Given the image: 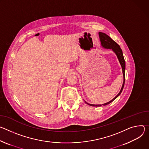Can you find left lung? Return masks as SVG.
<instances>
[{
    "label": "left lung",
    "mask_w": 149,
    "mask_h": 149,
    "mask_svg": "<svg viewBox=\"0 0 149 149\" xmlns=\"http://www.w3.org/2000/svg\"><path fill=\"white\" fill-rule=\"evenodd\" d=\"M99 36H100V41L101 42V45L104 48H107V49H111L116 54L118 59L120 63V64L121 65L122 68V70H123V77H124V81L123 84V86L122 88L120 91V92L118 93V94L115 96L114 98H113L111 101H110L109 102L104 104H102V105H107L110 103H111L113 101H114L115 99H116L122 92L123 89L124 88V84H125V60L123 56V52L122 49L120 48V45L116 42H115L113 40L111 39V37H109L108 35H107L105 33L103 32H99ZM87 104H88L90 106H92V107H101L102 106V105H93V104H90L87 103L86 102H85Z\"/></svg>",
    "instance_id": "obj_1"
}]
</instances>
